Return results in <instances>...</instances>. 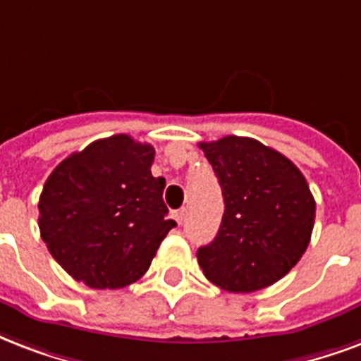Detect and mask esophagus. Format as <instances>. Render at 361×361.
Wrapping results in <instances>:
<instances>
[{
    "label": "esophagus",
    "mask_w": 361,
    "mask_h": 361,
    "mask_svg": "<svg viewBox=\"0 0 361 361\" xmlns=\"http://www.w3.org/2000/svg\"><path fill=\"white\" fill-rule=\"evenodd\" d=\"M172 217L178 221V225H181L183 224V217H185V210H183V208H181V210H176L174 214H172Z\"/></svg>",
    "instance_id": "34e87169"
}]
</instances>
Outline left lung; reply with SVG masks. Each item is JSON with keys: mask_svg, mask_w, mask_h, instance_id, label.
I'll return each mask as SVG.
<instances>
[{"mask_svg": "<svg viewBox=\"0 0 361 361\" xmlns=\"http://www.w3.org/2000/svg\"><path fill=\"white\" fill-rule=\"evenodd\" d=\"M200 149L216 172L225 212L197 259L212 284L252 293L284 279L309 246L316 202L295 164L254 137L225 136Z\"/></svg>", "mask_w": 361, "mask_h": 361, "instance_id": "1", "label": "left lung"}]
</instances>
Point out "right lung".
I'll return each mask as SVG.
<instances>
[{
  "label": "right lung",
  "instance_id": "right-lung-1",
  "mask_svg": "<svg viewBox=\"0 0 361 361\" xmlns=\"http://www.w3.org/2000/svg\"><path fill=\"white\" fill-rule=\"evenodd\" d=\"M155 149L126 134L71 153L47 178L39 197L41 238L77 282L119 290L145 274L176 227L153 178Z\"/></svg>",
  "mask_w": 361,
  "mask_h": 361
}]
</instances>
